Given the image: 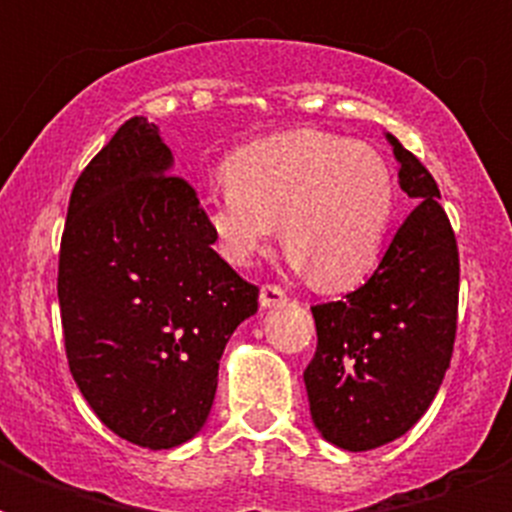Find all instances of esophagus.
<instances>
[{
  "mask_svg": "<svg viewBox=\"0 0 512 512\" xmlns=\"http://www.w3.org/2000/svg\"><path fill=\"white\" fill-rule=\"evenodd\" d=\"M284 303H287V292H284L281 287H276V284H265V287L260 289V305H263L265 311Z\"/></svg>",
  "mask_w": 512,
  "mask_h": 512,
  "instance_id": "1",
  "label": "esophagus"
}]
</instances>
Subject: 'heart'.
<instances>
[{"mask_svg": "<svg viewBox=\"0 0 512 512\" xmlns=\"http://www.w3.org/2000/svg\"><path fill=\"white\" fill-rule=\"evenodd\" d=\"M225 172L204 217L231 265L247 268L279 225L292 265L321 292H348L377 268L398 209L396 170L377 148L303 127L241 146Z\"/></svg>", "mask_w": 512, "mask_h": 512, "instance_id": "b5f03b06", "label": "heart"}]
</instances>
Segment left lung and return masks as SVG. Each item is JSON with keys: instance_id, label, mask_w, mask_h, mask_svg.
<instances>
[{"instance_id": "left-lung-1", "label": "left lung", "mask_w": 512, "mask_h": 512, "mask_svg": "<svg viewBox=\"0 0 512 512\" xmlns=\"http://www.w3.org/2000/svg\"><path fill=\"white\" fill-rule=\"evenodd\" d=\"M385 138L417 207L364 287L313 305L319 345L303 374L313 425L348 452L390 444L428 412L457 332L460 255L441 193L417 156Z\"/></svg>"}]
</instances>
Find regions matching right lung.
I'll use <instances>...</instances> for the list:
<instances>
[{"label":"right lung","mask_w":512,"mask_h":512,"mask_svg":"<svg viewBox=\"0 0 512 512\" xmlns=\"http://www.w3.org/2000/svg\"><path fill=\"white\" fill-rule=\"evenodd\" d=\"M146 116H132L76 180L60 241L66 356L84 401L146 449L191 441L209 417L225 342L257 313L212 244L204 209Z\"/></svg>","instance_id":"1"}]
</instances>
